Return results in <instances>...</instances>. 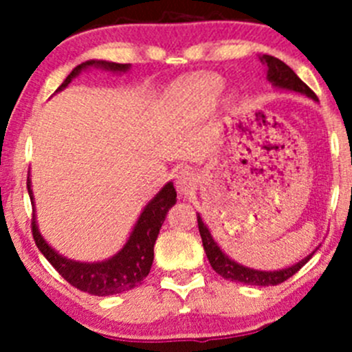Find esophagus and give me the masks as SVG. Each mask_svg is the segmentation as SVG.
<instances>
[{"mask_svg":"<svg viewBox=\"0 0 352 352\" xmlns=\"http://www.w3.org/2000/svg\"><path fill=\"white\" fill-rule=\"evenodd\" d=\"M199 177L194 170L190 168H182L175 177V186L177 190H179L182 196H189V194H194V190L197 189Z\"/></svg>","mask_w":352,"mask_h":352,"instance_id":"1","label":"esophagus"}]
</instances>
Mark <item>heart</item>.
<instances>
[{"instance_id": "1", "label": "heart", "mask_w": 352, "mask_h": 352, "mask_svg": "<svg viewBox=\"0 0 352 352\" xmlns=\"http://www.w3.org/2000/svg\"><path fill=\"white\" fill-rule=\"evenodd\" d=\"M223 88H225V83L221 78L208 74V76H201L190 81L187 91L202 109H211L221 95Z\"/></svg>"}]
</instances>
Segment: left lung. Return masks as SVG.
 <instances>
[{
    "label": "left lung",
    "instance_id": "8db88e82",
    "mask_svg": "<svg viewBox=\"0 0 352 352\" xmlns=\"http://www.w3.org/2000/svg\"><path fill=\"white\" fill-rule=\"evenodd\" d=\"M262 65L265 66V74H267V80L271 81L272 87L276 90H285V91H294V94L305 95V97L311 98V100L317 102V95L303 83V81L298 78V74L291 69L289 66L285 65L281 59L274 58V56L262 54L258 56ZM197 226L199 233H201L202 245H204V252L208 255V261L211 264V267L218 272L221 278L228 279L233 283H242V285H250V286H276L285 283L286 279H289L291 276L296 274L305 264L311 258V255L318 250V247L315 248L311 254H308L307 257L301 258L296 264L289 265V267L276 269V271H261V269L247 267V265L240 264V262L233 261L232 257L225 254L221 250L216 240L212 239L211 232L206 226V223L202 221L201 214L197 212Z\"/></svg>",
    "mask_w": 352,
    "mask_h": 352
}]
</instances>
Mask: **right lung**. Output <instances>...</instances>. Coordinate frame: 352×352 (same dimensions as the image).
<instances>
[{
	"instance_id": "add662e5",
	"label": "right lung",
	"mask_w": 352,
	"mask_h": 352,
	"mask_svg": "<svg viewBox=\"0 0 352 352\" xmlns=\"http://www.w3.org/2000/svg\"><path fill=\"white\" fill-rule=\"evenodd\" d=\"M90 67L120 74L127 73L131 69V65H119V63L102 61V59L85 61L67 74L61 87L56 90V94L65 90L74 78L80 76L81 71H87ZM27 189L32 206H34L32 235H34L37 248L69 285L78 287L80 291H85V293L95 294V296L119 294L141 285V281L150 274L151 264H153V247L156 239H158L160 228H162L163 221H165L168 209L177 202V192L173 182H166L156 192V196L144 206L140 218L134 223L129 239H127V242L124 243V247L117 254L100 262H80L65 257V255L56 252L51 245L45 242L41 230H38L37 218H35V202L34 192H32L30 177L27 179Z\"/></svg>"
}]
</instances>
